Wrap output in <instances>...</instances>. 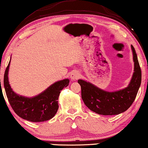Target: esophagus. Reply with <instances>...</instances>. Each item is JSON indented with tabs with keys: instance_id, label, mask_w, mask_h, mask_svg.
<instances>
[{
	"instance_id": "obj_1",
	"label": "esophagus",
	"mask_w": 148,
	"mask_h": 148,
	"mask_svg": "<svg viewBox=\"0 0 148 148\" xmlns=\"http://www.w3.org/2000/svg\"><path fill=\"white\" fill-rule=\"evenodd\" d=\"M80 72H78V71H77V70L74 71V72H72V73H71V74H70V78H71V79H72V80H78V78H80Z\"/></svg>"
}]
</instances>
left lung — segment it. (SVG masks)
Returning <instances> with one entry per match:
<instances>
[{"label":"left lung","instance_id":"left-lung-1","mask_svg":"<svg viewBox=\"0 0 148 148\" xmlns=\"http://www.w3.org/2000/svg\"><path fill=\"white\" fill-rule=\"evenodd\" d=\"M133 56L134 72L126 87L115 91H107L93 84L79 79L81 97L91 111L102 115H118L124 113L133 103L141 83V71L137 55L131 46Z\"/></svg>","mask_w":148,"mask_h":148}]
</instances>
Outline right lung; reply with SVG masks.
Wrapping results in <instances>:
<instances>
[{
	"mask_svg": "<svg viewBox=\"0 0 148 148\" xmlns=\"http://www.w3.org/2000/svg\"><path fill=\"white\" fill-rule=\"evenodd\" d=\"M10 61L4 75V87L9 104L15 113L21 118L32 122H41L52 119L57 113L58 100L61 91L68 87V78L57 81L46 90L34 97H26L15 93L9 82V69Z\"/></svg>",
	"mask_w": 148,
	"mask_h": 148,
	"instance_id": "add662e5",
	"label": "right lung"
}]
</instances>
